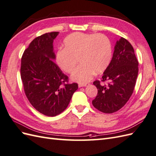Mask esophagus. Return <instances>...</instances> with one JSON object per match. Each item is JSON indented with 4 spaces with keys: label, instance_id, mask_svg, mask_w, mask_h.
<instances>
[{
    "label": "esophagus",
    "instance_id": "1",
    "mask_svg": "<svg viewBox=\"0 0 156 156\" xmlns=\"http://www.w3.org/2000/svg\"><path fill=\"white\" fill-rule=\"evenodd\" d=\"M87 83H79L78 84V87H85L87 86Z\"/></svg>",
    "mask_w": 156,
    "mask_h": 156
}]
</instances>
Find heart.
Returning <instances> with one entry per match:
<instances>
[{
  "label": "heart",
  "instance_id": "obj_1",
  "mask_svg": "<svg viewBox=\"0 0 156 156\" xmlns=\"http://www.w3.org/2000/svg\"><path fill=\"white\" fill-rule=\"evenodd\" d=\"M64 49H58L55 61L66 73H71L78 58L80 64L71 75L72 80L89 82L96 73L104 71L109 65L112 49L109 39L103 34L73 33L63 42Z\"/></svg>",
  "mask_w": 156,
  "mask_h": 156
}]
</instances>
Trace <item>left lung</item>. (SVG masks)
<instances>
[{"instance_id":"8db88e82","label":"left lung","mask_w":156,"mask_h":156,"mask_svg":"<svg viewBox=\"0 0 156 156\" xmlns=\"http://www.w3.org/2000/svg\"><path fill=\"white\" fill-rule=\"evenodd\" d=\"M138 73V62L131 44L121 37L115 45L112 59L103 73L101 84L94 82L98 95L92 104L101 112L113 113L121 109L133 93Z\"/></svg>"}]
</instances>
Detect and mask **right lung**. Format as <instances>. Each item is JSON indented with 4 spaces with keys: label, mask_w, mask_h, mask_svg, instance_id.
I'll list each match as a JSON object with an SVG mask.
<instances>
[{
    "label": "right lung",
    "mask_w": 156,
    "mask_h": 156,
    "mask_svg": "<svg viewBox=\"0 0 156 156\" xmlns=\"http://www.w3.org/2000/svg\"><path fill=\"white\" fill-rule=\"evenodd\" d=\"M58 32L35 38L23 52L20 74L26 97L34 108L46 116L55 117L66 109L78 83H67L64 74L53 61V41Z\"/></svg>",
    "instance_id": "1"
}]
</instances>
